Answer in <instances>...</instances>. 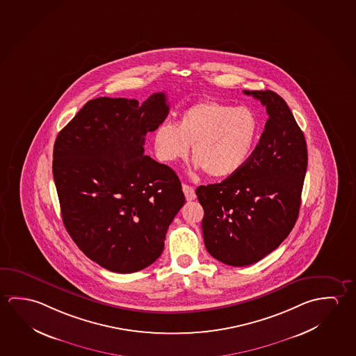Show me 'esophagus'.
<instances>
[{
	"mask_svg": "<svg viewBox=\"0 0 356 356\" xmlns=\"http://www.w3.org/2000/svg\"><path fill=\"white\" fill-rule=\"evenodd\" d=\"M182 191L185 193V197H186L187 201H193V200L196 198V193H195L193 187L188 186V185H184V186H182Z\"/></svg>",
	"mask_w": 356,
	"mask_h": 356,
	"instance_id": "obj_1",
	"label": "esophagus"
}]
</instances>
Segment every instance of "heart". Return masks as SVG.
I'll return each instance as SVG.
<instances>
[{
    "label": "heart",
    "instance_id": "obj_1",
    "mask_svg": "<svg viewBox=\"0 0 356 356\" xmlns=\"http://www.w3.org/2000/svg\"><path fill=\"white\" fill-rule=\"evenodd\" d=\"M257 135L258 120L250 109L204 100L187 108L176 125H159L154 144L159 160L166 163L186 158L193 145L195 166L212 177H225L247 163Z\"/></svg>",
    "mask_w": 356,
    "mask_h": 356
}]
</instances>
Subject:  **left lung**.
<instances>
[{"instance_id":"8db88e82","label":"left lung","mask_w":356,"mask_h":356,"mask_svg":"<svg viewBox=\"0 0 356 356\" xmlns=\"http://www.w3.org/2000/svg\"><path fill=\"white\" fill-rule=\"evenodd\" d=\"M267 109L268 120L247 163L220 184L196 188L204 207V245L217 261L245 267L288 237L297 221L308 152L284 99L272 90H243Z\"/></svg>"}]
</instances>
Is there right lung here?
<instances>
[{"label":"right lung","mask_w":356,"mask_h":356,"mask_svg":"<svg viewBox=\"0 0 356 356\" xmlns=\"http://www.w3.org/2000/svg\"><path fill=\"white\" fill-rule=\"evenodd\" d=\"M168 113L163 92L143 104L102 97L89 100L54 143L65 229L88 258L111 272L133 273L155 262L185 204L175 171L144 155L146 134Z\"/></svg>","instance_id":"add662e5"}]
</instances>
